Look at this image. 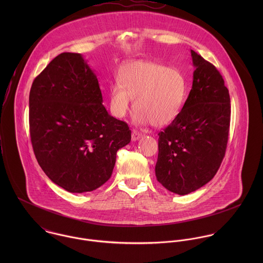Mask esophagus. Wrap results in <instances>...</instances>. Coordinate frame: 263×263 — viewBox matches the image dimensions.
I'll return each instance as SVG.
<instances>
[{"label":"esophagus","mask_w":263,"mask_h":263,"mask_svg":"<svg viewBox=\"0 0 263 263\" xmlns=\"http://www.w3.org/2000/svg\"><path fill=\"white\" fill-rule=\"evenodd\" d=\"M142 137H143V135H142V134H140V133H139V132H137L136 129H134V130H133V134H132V140H133L134 142L139 141Z\"/></svg>","instance_id":"1"}]
</instances>
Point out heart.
Wrapping results in <instances>:
<instances>
[{
	"mask_svg": "<svg viewBox=\"0 0 263 263\" xmlns=\"http://www.w3.org/2000/svg\"><path fill=\"white\" fill-rule=\"evenodd\" d=\"M186 97V81L178 70L153 62H130L117 74L109 92V110L123 118L135 98L136 120L163 126L174 121Z\"/></svg>",
	"mask_w": 263,
	"mask_h": 263,
	"instance_id": "obj_1",
	"label": "heart"
}]
</instances>
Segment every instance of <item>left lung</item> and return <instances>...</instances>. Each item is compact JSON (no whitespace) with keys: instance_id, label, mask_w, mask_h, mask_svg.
<instances>
[{"instance_id":"left-lung-1","label":"left lung","mask_w":263,"mask_h":263,"mask_svg":"<svg viewBox=\"0 0 263 263\" xmlns=\"http://www.w3.org/2000/svg\"><path fill=\"white\" fill-rule=\"evenodd\" d=\"M192 88L177 116L159 133L157 180L185 195L210 182L221 166L228 143L231 105L220 72L194 50Z\"/></svg>"}]
</instances>
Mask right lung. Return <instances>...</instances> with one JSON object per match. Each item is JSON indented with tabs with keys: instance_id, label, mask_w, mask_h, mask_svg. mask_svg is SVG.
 Instances as JSON below:
<instances>
[{
	"instance_id": "right-lung-1",
	"label": "right lung",
	"mask_w": 263,
	"mask_h": 263,
	"mask_svg": "<svg viewBox=\"0 0 263 263\" xmlns=\"http://www.w3.org/2000/svg\"><path fill=\"white\" fill-rule=\"evenodd\" d=\"M98 79L81 53L63 52L34 79L29 126L38 164L73 193L95 190L111 176L117 151L132 139L104 107Z\"/></svg>"
}]
</instances>
